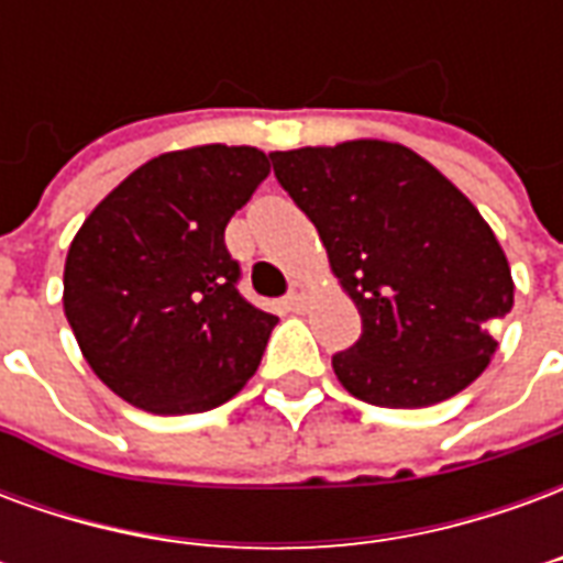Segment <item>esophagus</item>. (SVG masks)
Here are the masks:
<instances>
[{
  "mask_svg": "<svg viewBox=\"0 0 563 563\" xmlns=\"http://www.w3.org/2000/svg\"><path fill=\"white\" fill-rule=\"evenodd\" d=\"M307 298H310V286H307L305 280H295L292 289H289V298H286V305H289V310H295V313H301L307 307Z\"/></svg>",
  "mask_w": 563,
  "mask_h": 563,
  "instance_id": "1",
  "label": "esophagus"
}]
</instances>
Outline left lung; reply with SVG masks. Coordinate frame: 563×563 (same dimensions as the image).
Masks as SVG:
<instances>
[{
	"instance_id": "1",
	"label": "left lung",
	"mask_w": 563,
	"mask_h": 563,
	"mask_svg": "<svg viewBox=\"0 0 563 563\" xmlns=\"http://www.w3.org/2000/svg\"><path fill=\"white\" fill-rule=\"evenodd\" d=\"M271 162L362 313V338L331 358L343 389L391 410L467 389L495 358L516 289L471 198L395 141L277 150Z\"/></svg>"
}]
</instances>
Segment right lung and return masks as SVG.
I'll return each mask as SVG.
<instances>
[{
  "instance_id": "add662e5",
  "label": "right lung",
  "mask_w": 563,
  "mask_h": 563,
  "mask_svg": "<svg viewBox=\"0 0 563 563\" xmlns=\"http://www.w3.org/2000/svg\"><path fill=\"white\" fill-rule=\"evenodd\" d=\"M268 172L256 147L162 153L71 238L63 310L117 398L156 416L205 413L256 374L277 317L241 298L222 234Z\"/></svg>"
}]
</instances>
